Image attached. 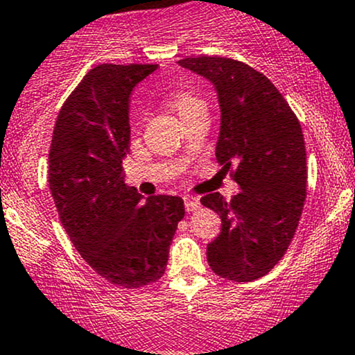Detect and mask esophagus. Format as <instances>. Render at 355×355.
Returning a JSON list of instances; mask_svg holds the SVG:
<instances>
[{
    "instance_id": "34e87169",
    "label": "esophagus",
    "mask_w": 355,
    "mask_h": 355,
    "mask_svg": "<svg viewBox=\"0 0 355 355\" xmlns=\"http://www.w3.org/2000/svg\"><path fill=\"white\" fill-rule=\"evenodd\" d=\"M199 199L198 198H194V196H186L184 198V208H186V211H188V213H191V211H196V209H199Z\"/></svg>"
}]
</instances>
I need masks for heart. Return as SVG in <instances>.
Here are the masks:
<instances>
[{
  "instance_id": "b5f03b06",
  "label": "heart",
  "mask_w": 355,
  "mask_h": 355,
  "mask_svg": "<svg viewBox=\"0 0 355 355\" xmlns=\"http://www.w3.org/2000/svg\"><path fill=\"white\" fill-rule=\"evenodd\" d=\"M167 103L176 110L179 117L188 122L198 112L206 110V102L191 89H174L167 94Z\"/></svg>"
}]
</instances>
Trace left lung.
I'll use <instances>...</instances> for the list:
<instances>
[{
    "instance_id": "left-lung-1",
    "label": "left lung",
    "mask_w": 355,
    "mask_h": 355,
    "mask_svg": "<svg viewBox=\"0 0 355 355\" xmlns=\"http://www.w3.org/2000/svg\"><path fill=\"white\" fill-rule=\"evenodd\" d=\"M179 65L214 83L221 107L216 161L241 193L206 194L221 231L208 245L218 277L253 282L284 258L306 196V154L302 125L284 95L261 71L226 57H188Z\"/></svg>"
}]
</instances>
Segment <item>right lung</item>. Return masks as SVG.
Segmentation results:
<instances>
[{
	"mask_svg": "<svg viewBox=\"0 0 355 355\" xmlns=\"http://www.w3.org/2000/svg\"><path fill=\"white\" fill-rule=\"evenodd\" d=\"M157 65L102 63L75 87L55 122L49 182L70 241L95 273L124 288L154 284L184 218L179 196H142L124 184L129 98Z\"/></svg>",
	"mask_w": 355,
	"mask_h": 355,
	"instance_id": "obj_1",
	"label": "right lung"
}]
</instances>
